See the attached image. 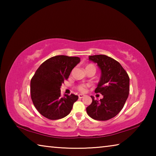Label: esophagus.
<instances>
[{"mask_svg": "<svg viewBox=\"0 0 156 156\" xmlns=\"http://www.w3.org/2000/svg\"><path fill=\"white\" fill-rule=\"evenodd\" d=\"M84 96H85V95H83V94H79L78 95L79 98H84Z\"/></svg>", "mask_w": 156, "mask_h": 156, "instance_id": "obj_1", "label": "esophagus"}]
</instances>
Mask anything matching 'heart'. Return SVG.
Returning <instances> with one entry per match:
<instances>
[{
    "label": "heart",
    "mask_w": 156,
    "mask_h": 156,
    "mask_svg": "<svg viewBox=\"0 0 156 156\" xmlns=\"http://www.w3.org/2000/svg\"><path fill=\"white\" fill-rule=\"evenodd\" d=\"M94 69L96 70V67H95V66L92 64H89L87 65L86 69ZM77 89L80 92H85L87 90V86L85 84H79V85L77 86Z\"/></svg>",
    "instance_id": "obj_1"
}]
</instances>
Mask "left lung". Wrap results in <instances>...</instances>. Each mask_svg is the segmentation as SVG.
I'll return each instance as SVG.
<instances>
[{
	"label": "left lung",
	"mask_w": 156,
	"mask_h": 156,
	"mask_svg": "<svg viewBox=\"0 0 156 156\" xmlns=\"http://www.w3.org/2000/svg\"><path fill=\"white\" fill-rule=\"evenodd\" d=\"M89 59L101 70L95 92L101 94L103 98L98 101L91 96L92 102L87 107V113L94 120H108L115 117L125 104L129 94V77L119 62L106 55L89 56Z\"/></svg>",
	"instance_id": "1"
}]
</instances>
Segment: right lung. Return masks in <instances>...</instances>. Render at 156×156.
I'll list each match as a JSON object with an SVG mask.
<instances>
[{
	"label": "right lung",
	"mask_w": 156,
	"mask_h": 156,
	"mask_svg": "<svg viewBox=\"0 0 156 156\" xmlns=\"http://www.w3.org/2000/svg\"><path fill=\"white\" fill-rule=\"evenodd\" d=\"M80 61L78 57L56 56L45 60L36 70L30 83L31 98L44 117L58 120L71 112L78 96L72 94L62 96L60 87Z\"/></svg>",
	"instance_id": "add662e5"
}]
</instances>
